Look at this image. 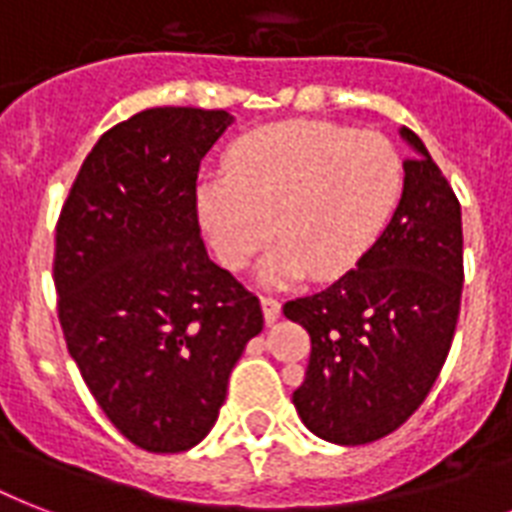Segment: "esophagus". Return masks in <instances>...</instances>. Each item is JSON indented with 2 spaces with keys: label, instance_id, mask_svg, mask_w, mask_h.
I'll use <instances>...</instances> for the list:
<instances>
[{
  "label": "esophagus",
  "instance_id": "34e87169",
  "mask_svg": "<svg viewBox=\"0 0 512 512\" xmlns=\"http://www.w3.org/2000/svg\"><path fill=\"white\" fill-rule=\"evenodd\" d=\"M260 305H263L265 324H273V321L279 319L281 303H279V300H276V297H260Z\"/></svg>",
  "mask_w": 512,
  "mask_h": 512
}]
</instances>
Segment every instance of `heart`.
Segmentation results:
<instances>
[{"label": "heart", "mask_w": 512, "mask_h": 512, "mask_svg": "<svg viewBox=\"0 0 512 512\" xmlns=\"http://www.w3.org/2000/svg\"><path fill=\"white\" fill-rule=\"evenodd\" d=\"M225 177L196 188L201 228L217 260L241 271L265 247V284L353 271L388 225L404 162L380 132L329 122H281L252 132L225 159Z\"/></svg>", "instance_id": "1"}]
</instances>
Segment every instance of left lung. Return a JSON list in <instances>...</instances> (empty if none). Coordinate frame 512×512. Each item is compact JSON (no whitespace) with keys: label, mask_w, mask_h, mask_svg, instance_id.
<instances>
[{"label":"left lung","mask_w":512,"mask_h":512,"mask_svg":"<svg viewBox=\"0 0 512 512\" xmlns=\"http://www.w3.org/2000/svg\"><path fill=\"white\" fill-rule=\"evenodd\" d=\"M396 212L364 260L284 305L308 329L311 361L292 393L305 428L340 446L372 444L412 417L441 374L462 297V212L412 130Z\"/></svg>","instance_id":"8db88e82"}]
</instances>
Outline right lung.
Listing matches in <instances>:
<instances>
[{
  "label": "right lung",
  "instance_id": "add662e5",
  "mask_svg": "<svg viewBox=\"0 0 512 512\" xmlns=\"http://www.w3.org/2000/svg\"><path fill=\"white\" fill-rule=\"evenodd\" d=\"M225 111L148 108L95 143L55 233L68 353L116 430L156 454L207 436L260 300L209 260L196 177Z\"/></svg>",
  "mask_w": 512,
  "mask_h": 512
}]
</instances>
